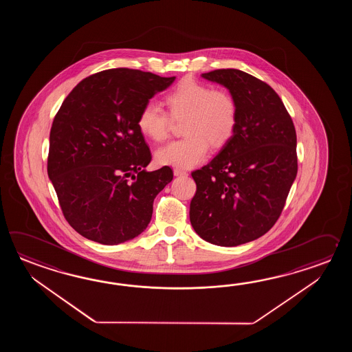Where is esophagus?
Listing matches in <instances>:
<instances>
[{
	"label": "esophagus",
	"mask_w": 352,
	"mask_h": 352,
	"mask_svg": "<svg viewBox=\"0 0 352 352\" xmlns=\"http://www.w3.org/2000/svg\"><path fill=\"white\" fill-rule=\"evenodd\" d=\"M173 175H175V176H187V173L186 171L179 170V168H175V170H173Z\"/></svg>",
	"instance_id": "34e87169"
}]
</instances>
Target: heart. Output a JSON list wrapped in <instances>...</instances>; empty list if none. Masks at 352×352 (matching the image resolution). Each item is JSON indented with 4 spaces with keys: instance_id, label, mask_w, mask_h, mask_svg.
<instances>
[{
    "instance_id": "1",
    "label": "heart",
    "mask_w": 352,
    "mask_h": 352,
    "mask_svg": "<svg viewBox=\"0 0 352 352\" xmlns=\"http://www.w3.org/2000/svg\"><path fill=\"white\" fill-rule=\"evenodd\" d=\"M165 104L171 119L155 103L143 105L137 118L141 133L153 142L165 140L171 120H184L182 135L186 137L156 151L158 165L191 168L205 160L209 143L220 148L235 132L238 105L226 90L212 89L194 79H185L166 94Z\"/></svg>"
}]
</instances>
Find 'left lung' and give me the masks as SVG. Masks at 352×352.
I'll list each match as a JSON object with an SVG mask.
<instances>
[{"label":"left lung","instance_id":"obj_1","mask_svg":"<svg viewBox=\"0 0 352 352\" xmlns=\"http://www.w3.org/2000/svg\"><path fill=\"white\" fill-rule=\"evenodd\" d=\"M229 90L238 105L232 138L191 173L190 221L220 247L258 239L276 224L297 176V135L282 99L267 82L238 69L201 74Z\"/></svg>","mask_w":352,"mask_h":352}]
</instances>
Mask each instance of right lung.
<instances>
[{"instance_id": "obj_1", "label": "right lung", "mask_w": 352, "mask_h": 352, "mask_svg": "<svg viewBox=\"0 0 352 352\" xmlns=\"http://www.w3.org/2000/svg\"><path fill=\"white\" fill-rule=\"evenodd\" d=\"M175 79L109 69L85 78L63 102L50 131L47 175L67 223L84 238L117 245L150 224L153 200L173 173L168 166L146 170L151 152L137 118Z\"/></svg>"}]
</instances>
